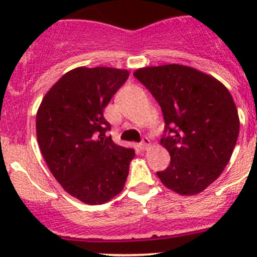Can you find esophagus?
I'll return each instance as SVG.
<instances>
[{"label": "esophagus", "mask_w": 257, "mask_h": 257, "mask_svg": "<svg viewBox=\"0 0 257 257\" xmlns=\"http://www.w3.org/2000/svg\"><path fill=\"white\" fill-rule=\"evenodd\" d=\"M139 147H141L142 150H147L148 148L150 147V141H149V138H147V137H145V138L143 139V142H142V143L139 144Z\"/></svg>", "instance_id": "34e87169"}]
</instances>
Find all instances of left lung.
Listing matches in <instances>:
<instances>
[{"label": "left lung", "instance_id": "1", "mask_svg": "<svg viewBox=\"0 0 257 257\" xmlns=\"http://www.w3.org/2000/svg\"><path fill=\"white\" fill-rule=\"evenodd\" d=\"M134 77L160 104L165 134L160 144L170 165L157 173L180 195H196L224 172L240 131L236 105L220 80L181 64L144 67Z\"/></svg>", "mask_w": 257, "mask_h": 257}]
</instances>
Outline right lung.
Returning <instances> with one entry per match:
<instances>
[{
	"mask_svg": "<svg viewBox=\"0 0 257 257\" xmlns=\"http://www.w3.org/2000/svg\"><path fill=\"white\" fill-rule=\"evenodd\" d=\"M129 77L126 69L77 67L43 97L36 132L43 158L62 188L88 205L112 200L124 188L136 153L107 136L103 112Z\"/></svg>",
	"mask_w": 257,
	"mask_h": 257,
	"instance_id": "add662e5",
	"label": "right lung"
}]
</instances>
